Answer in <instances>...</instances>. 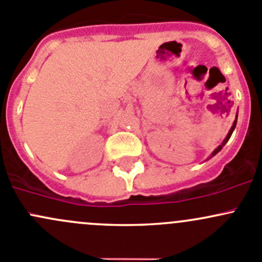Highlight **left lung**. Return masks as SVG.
Wrapping results in <instances>:
<instances>
[{
  "instance_id": "obj_1",
  "label": "left lung",
  "mask_w": 262,
  "mask_h": 262,
  "mask_svg": "<svg viewBox=\"0 0 262 262\" xmlns=\"http://www.w3.org/2000/svg\"><path fill=\"white\" fill-rule=\"evenodd\" d=\"M236 123H237V117H236V120H234L233 125H232V127H231V130H230V132H228L227 137H226V139H225V140H223V142H222V144H221V145H220V146H218V147H217V149H215L214 151H213L212 156H214V155H215V154H217V152H218V151H220L221 149H222V147H223V146H225V145H226V144H227V141H228V140H230V137H231L232 132H233V130H234V127H236Z\"/></svg>"
}]
</instances>
